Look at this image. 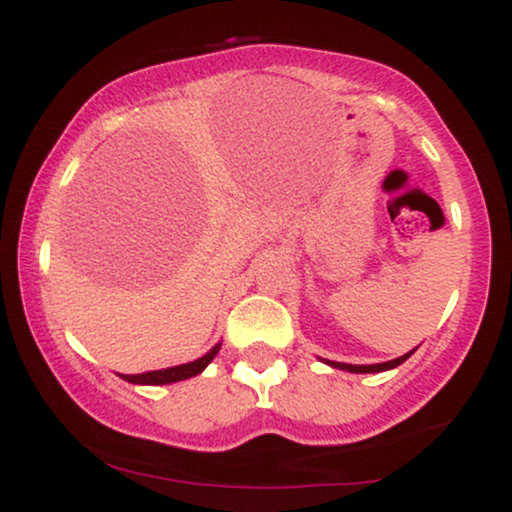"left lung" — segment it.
<instances>
[{
	"instance_id": "obj_1",
	"label": "left lung",
	"mask_w": 512,
	"mask_h": 512,
	"mask_svg": "<svg viewBox=\"0 0 512 512\" xmlns=\"http://www.w3.org/2000/svg\"><path fill=\"white\" fill-rule=\"evenodd\" d=\"M411 354H414V351H409V354H404V356H399V358H392V361H385V363H373V366H354V363L325 361V358H322V361H325L327 366H332V368H339V370H349V373H383V370H392V368L402 366V363L407 361V358H409Z\"/></svg>"
}]
</instances>
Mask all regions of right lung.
<instances>
[{
	"label": "right lung",
	"instance_id": "obj_1",
	"mask_svg": "<svg viewBox=\"0 0 512 512\" xmlns=\"http://www.w3.org/2000/svg\"><path fill=\"white\" fill-rule=\"evenodd\" d=\"M219 349H221V342L211 346V349L207 351V354H204L202 358H197V361L180 363V366H173V368L149 370V373L120 375V378H122V380H127V383H132V385H170V383H180V380L195 378V375L202 373V370L207 368L211 361H214V356L219 354Z\"/></svg>",
	"mask_w": 512,
	"mask_h": 512
}]
</instances>
